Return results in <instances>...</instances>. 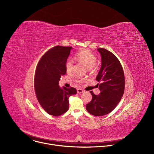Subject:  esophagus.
Listing matches in <instances>:
<instances>
[{
	"mask_svg": "<svg viewBox=\"0 0 154 154\" xmlns=\"http://www.w3.org/2000/svg\"><path fill=\"white\" fill-rule=\"evenodd\" d=\"M77 93L80 94V93H82L84 91L82 90V89H80V88H78L77 89Z\"/></svg>",
	"mask_w": 154,
	"mask_h": 154,
	"instance_id": "esophagus-1",
	"label": "esophagus"
}]
</instances>
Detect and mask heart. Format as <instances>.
<instances>
[{
	"label": "heart",
	"instance_id": "1",
	"mask_svg": "<svg viewBox=\"0 0 154 154\" xmlns=\"http://www.w3.org/2000/svg\"><path fill=\"white\" fill-rule=\"evenodd\" d=\"M75 58L77 61L83 64L87 68H88L89 71L93 72L96 70V62L97 58L96 55L93 54L91 51L86 49H82L79 51L75 54ZM74 68L73 62L71 60H68L65 63V69L67 72L71 73L72 72ZM83 81V79H77V82L81 83Z\"/></svg>",
	"mask_w": 154,
	"mask_h": 154
}]
</instances>
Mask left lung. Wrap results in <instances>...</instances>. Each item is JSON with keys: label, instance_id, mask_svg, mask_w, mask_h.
<instances>
[{"label": "left lung", "instance_id": "left-lung-1", "mask_svg": "<svg viewBox=\"0 0 154 154\" xmlns=\"http://www.w3.org/2000/svg\"><path fill=\"white\" fill-rule=\"evenodd\" d=\"M102 64L96 80L97 87L100 91L99 95L90 91L92 100L86 104L88 112L96 116L108 114L116 108L123 96L125 77L122 65L118 58L111 52L99 48Z\"/></svg>", "mask_w": 154, "mask_h": 154}]
</instances>
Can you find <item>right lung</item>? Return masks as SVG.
I'll use <instances>...</instances> for the list:
<instances>
[{"mask_svg": "<svg viewBox=\"0 0 154 154\" xmlns=\"http://www.w3.org/2000/svg\"><path fill=\"white\" fill-rule=\"evenodd\" d=\"M72 47L57 46L44 54L35 71V91L42 108L49 115L60 116L69 109V97L77 93L75 88H63L58 85L61 76L65 75V63Z\"/></svg>", "mask_w": 154, "mask_h": 154, "instance_id": "right-lung-1", "label": "right lung"}]
</instances>
